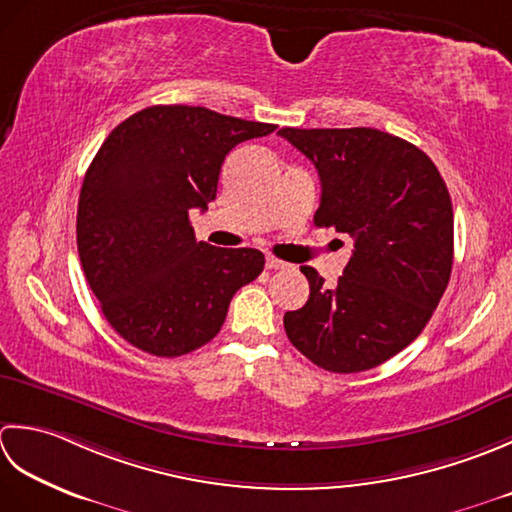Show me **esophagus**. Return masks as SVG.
Here are the masks:
<instances>
[{
    "instance_id": "1",
    "label": "esophagus",
    "mask_w": 512,
    "mask_h": 512,
    "mask_svg": "<svg viewBox=\"0 0 512 512\" xmlns=\"http://www.w3.org/2000/svg\"><path fill=\"white\" fill-rule=\"evenodd\" d=\"M289 265L285 263V260L280 258H274V256H267V269H287Z\"/></svg>"
}]
</instances>
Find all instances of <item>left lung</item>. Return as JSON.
<instances>
[{"label": "left lung", "mask_w": 512, "mask_h": 512, "mask_svg": "<svg viewBox=\"0 0 512 512\" xmlns=\"http://www.w3.org/2000/svg\"><path fill=\"white\" fill-rule=\"evenodd\" d=\"M316 165L314 223L353 238L338 285L314 267L305 307L285 314L289 342L320 369L378 367L420 336L453 267V205L435 163L413 143L373 128H283Z\"/></svg>", "instance_id": "8db88e82"}]
</instances>
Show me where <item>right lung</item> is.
I'll use <instances>...</instances> for the list:
<instances>
[{
    "label": "right lung",
    "mask_w": 512,
    "mask_h": 512,
    "mask_svg": "<svg viewBox=\"0 0 512 512\" xmlns=\"http://www.w3.org/2000/svg\"><path fill=\"white\" fill-rule=\"evenodd\" d=\"M274 130L201 106H152L103 141L81 185L77 247L103 316L132 347L159 358L203 347L263 271L258 249L196 241L190 210L216 198L229 150Z\"/></svg>",
    "instance_id": "add662e5"
}]
</instances>
